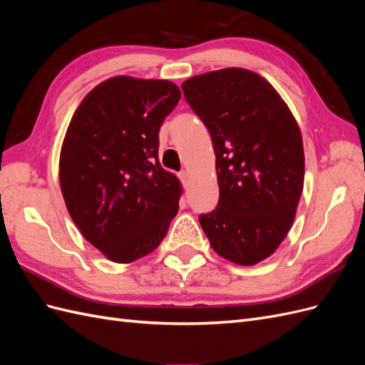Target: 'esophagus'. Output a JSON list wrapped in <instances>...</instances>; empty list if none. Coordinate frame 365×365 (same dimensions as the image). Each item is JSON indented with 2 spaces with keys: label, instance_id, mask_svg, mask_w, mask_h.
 <instances>
[{
  "label": "esophagus",
  "instance_id": "esophagus-1",
  "mask_svg": "<svg viewBox=\"0 0 365 365\" xmlns=\"http://www.w3.org/2000/svg\"><path fill=\"white\" fill-rule=\"evenodd\" d=\"M189 178H190L189 172H187V170H181V172H180V180H181V182H182L184 185L187 184V181H189Z\"/></svg>",
  "mask_w": 365,
  "mask_h": 365
}]
</instances>
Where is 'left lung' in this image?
<instances>
[{"label":"left lung","instance_id":"8db88e82","mask_svg":"<svg viewBox=\"0 0 365 365\" xmlns=\"http://www.w3.org/2000/svg\"><path fill=\"white\" fill-rule=\"evenodd\" d=\"M181 88L216 153L219 201L200 224L219 256L256 264L294 222L304 181L300 128L279 93L252 71L217 70Z\"/></svg>","mask_w":365,"mask_h":365}]
</instances>
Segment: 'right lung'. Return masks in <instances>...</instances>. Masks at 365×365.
Returning a JSON list of instances; mask_svg holds the SVG:
<instances>
[{
	"instance_id": "1",
	"label": "right lung",
	"mask_w": 365,
	"mask_h": 365,
	"mask_svg": "<svg viewBox=\"0 0 365 365\" xmlns=\"http://www.w3.org/2000/svg\"><path fill=\"white\" fill-rule=\"evenodd\" d=\"M180 97L169 81L117 76L97 85L71 118L61 190L83 237L109 260L148 256L178 213L181 184L161 168L158 134Z\"/></svg>"
}]
</instances>
